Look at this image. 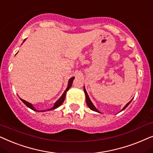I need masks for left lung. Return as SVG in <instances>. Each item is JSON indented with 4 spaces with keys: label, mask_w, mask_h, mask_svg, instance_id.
<instances>
[{
    "label": "left lung",
    "mask_w": 153,
    "mask_h": 153,
    "mask_svg": "<svg viewBox=\"0 0 153 153\" xmlns=\"http://www.w3.org/2000/svg\"><path fill=\"white\" fill-rule=\"evenodd\" d=\"M84 91H85V96H86V102H87V105H88V107L89 108H90L91 110H92V111H96V112H97V113H99V111H98V110L96 108V107L94 106V104L92 103V102H91V100H90V99H89V96H88V94H87V91H86V89H85V87H84ZM131 100L129 101V103H127V104H126V105L125 107L123 108V110H122L121 111H123V110H125L126 108H127L128 105H129V103H131Z\"/></svg>",
    "instance_id": "obj_1"
}]
</instances>
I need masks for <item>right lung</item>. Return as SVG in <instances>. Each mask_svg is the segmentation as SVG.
<instances>
[{
  "instance_id": "add662e5",
  "label": "right lung",
  "mask_w": 153,
  "mask_h": 153,
  "mask_svg": "<svg viewBox=\"0 0 153 153\" xmlns=\"http://www.w3.org/2000/svg\"><path fill=\"white\" fill-rule=\"evenodd\" d=\"M26 40V39H25ZM25 40H24V42L25 41ZM74 77H72V78H71L70 80H68V87H67V88H66V90L64 91V94H63L62 95V97H61L59 99H58L57 101H56L55 102V103H54V106H53L52 108H50V109H48V110H46V111H51V110H54V109H56V108H58V107H59L63 103V102H64V99H65V97H66V92H67V91L69 89H70V87H71V85H72V83H73V80H74ZM22 100V102H23L24 104H25L26 106L27 107H28L29 108H30V109H32L33 111H38V112H39V111H37V110H36L35 108L33 107V105L31 103H28V102H27V101H24V99H20ZM42 112H43V111H42Z\"/></svg>"
}]
</instances>
